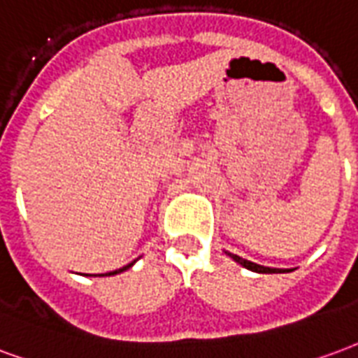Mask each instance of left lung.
Here are the masks:
<instances>
[{"instance_id":"obj_1","label":"left lung","mask_w":358,"mask_h":358,"mask_svg":"<svg viewBox=\"0 0 358 358\" xmlns=\"http://www.w3.org/2000/svg\"><path fill=\"white\" fill-rule=\"evenodd\" d=\"M233 262H236L238 265H242L248 271H254V273H263V275H271V273H289V268H273V267H263V265H257L254 262H248V259H242L240 255L231 254V252H225Z\"/></svg>"}]
</instances>
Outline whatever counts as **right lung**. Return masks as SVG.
Masks as SVG:
<instances>
[{
    "instance_id": "1",
    "label": "right lung",
    "mask_w": 358,
    "mask_h": 358,
    "mask_svg": "<svg viewBox=\"0 0 358 358\" xmlns=\"http://www.w3.org/2000/svg\"><path fill=\"white\" fill-rule=\"evenodd\" d=\"M135 262H137V259H135ZM135 262H131L129 263V265H125V267H122V268H116V271H110V273H104V275H95V276H114V275H120V273H124V271H127V268L129 267H133V263Z\"/></svg>"
}]
</instances>
